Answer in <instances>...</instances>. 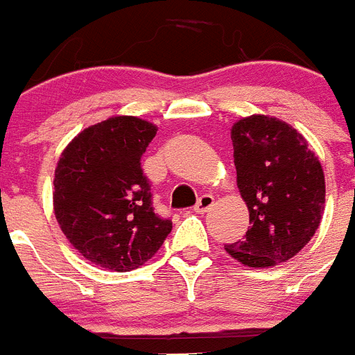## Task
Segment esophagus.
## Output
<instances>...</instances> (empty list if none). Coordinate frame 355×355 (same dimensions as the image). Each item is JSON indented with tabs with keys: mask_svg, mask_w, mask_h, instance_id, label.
Instances as JSON below:
<instances>
[{
	"mask_svg": "<svg viewBox=\"0 0 355 355\" xmlns=\"http://www.w3.org/2000/svg\"><path fill=\"white\" fill-rule=\"evenodd\" d=\"M212 207H214V196H212V194H203V196H200V200H198L196 205H194V212L205 214V212H209Z\"/></svg>",
	"mask_w": 355,
	"mask_h": 355,
	"instance_id": "obj_1",
	"label": "esophagus"
}]
</instances>
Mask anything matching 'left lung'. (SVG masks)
Segmentation results:
<instances>
[{
    "mask_svg": "<svg viewBox=\"0 0 355 355\" xmlns=\"http://www.w3.org/2000/svg\"><path fill=\"white\" fill-rule=\"evenodd\" d=\"M237 187L249 210L244 241L226 253L254 269L295 257L315 235L325 205V178L301 132L279 118L251 114L232 127Z\"/></svg>",
    "mask_w": 355,
    "mask_h": 355,
    "instance_id": "1",
    "label": "left lung"
}]
</instances>
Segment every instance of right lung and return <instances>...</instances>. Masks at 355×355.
<instances>
[{"instance_id":"1","label":"right lung","mask_w":355,"mask_h":355,"mask_svg":"<svg viewBox=\"0 0 355 355\" xmlns=\"http://www.w3.org/2000/svg\"><path fill=\"white\" fill-rule=\"evenodd\" d=\"M157 134L138 116L86 127L54 170V216L67 241L92 263L129 272L157 253L170 219L154 212L141 155Z\"/></svg>"}]
</instances>
